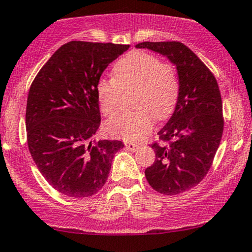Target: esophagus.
Returning <instances> with one entry per match:
<instances>
[{
    "instance_id": "1",
    "label": "esophagus",
    "mask_w": 252,
    "mask_h": 252,
    "mask_svg": "<svg viewBox=\"0 0 252 252\" xmlns=\"http://www.w3.org/2000/svg\"><path fill=\"white\" fill-rule=\"evenodd\" d=\"M125 146L127 150H129V151H137L138 148H139V145L138 144H134V143H128V141H126L125 143Z\"/></svg>"
}]
</instances>
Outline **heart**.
Listing matches in <instances>:
<instances>
[{
    "label": "heart",
    "instance_id": "b5f03b06",
    "mask_svg": "<svg viewBox=\"0 0 252 252\" xmlns=\"http://www.w3.org/2000/svg\"><path fill=\"white\" fill-rule=\"evenodd\" d=\"M113 78H101L96 94L101 112L112 117L119 111L121 93L133 89V112L120 114L107 123L113 137L137 141L149 134L156 120H165L174 112L180 93L176 71L170 63L145 51H132L113 65Z\"/></svg>",
    "mask_w": 252,
    "mask_h": 252
}]
</instances>
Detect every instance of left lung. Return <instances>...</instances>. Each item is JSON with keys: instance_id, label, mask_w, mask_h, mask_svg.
I'll return each instance as SVG.
<instances>
[{"instance_id": "1", "label": "left lung", "mask_w": 252, "mask_h": 252, "mask_svg": "<svg viewBox=\"0 0 252 252\" xmlns=\"http://www.w3.org/2000/svg\"><path fill=\"white\" fill-rule=\"evenodd\" d=\"M176 66L180 93L175 111L158 132L168 145L154 143L156 159L145 176L155 190L176 195L195 187L207 175L224 131L222 102L216 77L189 47L180 41H144Z\"/></svg>"}]
</instances>
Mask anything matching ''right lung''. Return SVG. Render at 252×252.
I'll return each instance as SVG.
<instances>
[{"mask_svg":"<svg viewBox=\"0 0 252 252\" xmlns=\"http://www.w3.org/2000/svg\"><path fill=\"white\" fill-rule=\"evenodd\" d=\"M129 45L70 41L35 76L26 107L27 144L45 180L59 193L88 197L106 183L120 140H93L101 124L96 86Z\"/></svg>","mask_w":252,"mask_h":252,"instance_id":"right-lung-1","label":"right lung"}]
</instances>
